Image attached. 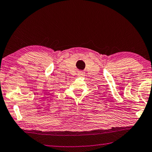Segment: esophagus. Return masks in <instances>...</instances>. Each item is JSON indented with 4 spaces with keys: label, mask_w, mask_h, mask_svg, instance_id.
I'll return each mask as SVG.
<instances>
[{
    "label": "esophagus",
    "mask_w": 152,
    "mask_h": 152,
    "mask_svg": "<svg viewBox=\"0 0 152 152\" xmlns=\"http://www.w3.org/2000/svg\"><path fill=\"white\" fill-rule=\"evenodd\" d=\"M85 73L84 72H82V71H80L79 72H78V76H80V77H82V76H84V75H85V74H84Z\"/></svg>",
    "instance_id": "1"
}]
</instances>
